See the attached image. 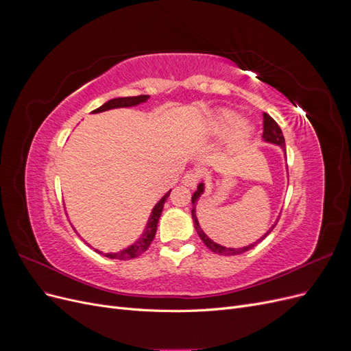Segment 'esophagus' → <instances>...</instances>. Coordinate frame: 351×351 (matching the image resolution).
<instances>
[{
  "instance_id": "34e87169",
  "label": "esophagus",
  "mask_w": 351,
  "mask_h": 351,
  "mask_svg": "<svg viewBox=\"0 0 351 351\" xmlns=\"http://www.w3.org/2000/svg\"><path fill=\"white\" fill-rule=\"evenodd\" d=\"M197 182H199V174L196 171H187L182 178V183L187 187H195Z\"/></svg>"
}]
</instances>
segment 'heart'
<instances>
[{
  "mask_svg": "<svg viewBox=\"0 0 351 351\" xmlns=\"http://www.w3.org/2000/svg\"><path fill=\"white\" fill-rule=\"evenodd\" d=\"M210 132L214 134H227L231 133L230 141L232 146H243L247 143L253 134V127L241 121L236 112L230 110H222L214 115L210 121Z\"/></svg>",
  "mask_w": 351,
  "mask_h": 351,
  "instance_id": "heart-1",
  "label": "heart"
}]
</instances>
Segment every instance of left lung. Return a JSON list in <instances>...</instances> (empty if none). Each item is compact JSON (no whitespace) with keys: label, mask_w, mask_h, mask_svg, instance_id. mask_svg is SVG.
<instances>
[{"label":"left lung","mask_w":351,"mask_h":351,"mask_svg":"<svg viewBox=\"0 0 351 351\" xmlns=\"http://www.w3.org/2000/svg\"><path fill=\"white\" fill-rule=\"evenodd\" d=\"M263 142H267V143H271V145H275V146H280L281 149H282V152H284V155H285V141H284V136H282V132H281V129H280V125L277 124V121H275L271 115H268L267 112H263ZM204 192H205V183L204 182H200L199 184H197V190L196 192L193 193V196H192V205H193V208H192V218H193V224H195V230L197 231V234H199V237H200V240L204 241L205 244H206V247L209 249V250H212L214 253H218V254H224V256H234V254H241V253H244V252H247V250H250V249H253L254 246H256L258 243H261L265 237H267L269 232L274 230V227L277 226V221H275V224L265 232V234L261 237V239H258L256 241H253V243H250L249 246H244V247H226V246H221V244H218V243H215L214 240H210L205 232H204V230L200 228V224H199V221H197V217H196V205H197V200H199V197L204 195Z\"/></svg>","instance_id":"obj_1"}]
</instances>
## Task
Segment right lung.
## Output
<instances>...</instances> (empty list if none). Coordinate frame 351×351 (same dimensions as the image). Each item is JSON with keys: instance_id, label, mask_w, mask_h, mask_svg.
I'll use <instances>...</instances> for the list:
<instances>
[{"instance_id": "add662e5", "label": "right lung", "mask_w": 351, "mask_h": 351, "mask_svg": "<svg viewBox=\"0 0 351 351\" xmlns=\"http://www.w3.org/2000/svg\"><path fill=\"white\" fill-rule=\"evenodd\" d=\"M147 99H149V95H139V97H124V98H114L105 102L104 105H101L99 108L93 110L92 114H98V112H104V111H108V110H115V108H129V107H136V105H141L145 104ZM169 192L171 190H168V192L158 200V204L154 206L152 212L149 218H147L146 222V227L143 230V232L141 234V237L137 239L133 244H130L129 247H125L123 250L119 252H110V253H102L101 250L95 249V252H98L104 256H107L110 259H120V261H129L133 258L141 256L143 252L147 250V247L151 246V243L155 237V232H156V227H158V219L161 217V212L164 208V204L167 197L169 196Z\"/></svg>"}]
</instances>
